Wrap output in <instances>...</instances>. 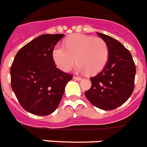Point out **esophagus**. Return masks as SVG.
<instances>
[{
	"instance_id": "esophagus-1",
	"label": "esophagus",
	"mask_w": 147,
	"mask_h": 147,
	"mask_svg": "<svg viewBox=\"0 0 147 147\" xmlns=\"http://www.w3.org/2000/svg\"><path fill=\"white\" fill-rule=\"evenodd\" d=\"M73 78L74 79H76V80H78V81H79V80H81L82 79V77H80V76H74Z\"/></svg>"
}]
</instances>
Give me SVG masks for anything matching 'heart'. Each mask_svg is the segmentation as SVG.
I'll list each match as a JSON object with an SVG mask.
<instances>
[{
	"label": "heart",
	"instance_id": "obj_1",
	"mask_svg": "<svg viewBox=\"0 0 147 147\" xmlns=\"http://www.w3.org/2000/svg\"><path fill=\"white\" fill-rule=\"evenodd\" d=\"M109 56V47L103 39L82 34H71L65 39L64 46L57 45L52 50L54 62L61 71H69L76 61L78 71L91 75L103 69Z\"/></svg>",
	"mask_w": 147,
	"mask_h": 147
}]
</instances>
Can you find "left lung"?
I'll return each instance as SVG.
<instances>
[{"instance_id":"1","label":"left lung","mask_w":147,"mask_h":147,"mask_svg":"<svg viewBox=\"0 0 147 147\" xmlns=\"http://www.w3.org/2000/svg\"><path fill=\"white\" fill-rule=\"evenodd\" d=\"M109 47L108 62L102 71L90 78L91 88L85 96L93 106L113 110L123 105L134 90L136 65L130 51L112 37L97 33Z\"/></svg>"}]
</instances>
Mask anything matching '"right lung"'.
Here are the masks:
<instances>
[{
  "instance_id": "1",
  "label": "right lung",
  "mask_w": 147,
  "mask_h": 147,
  "mask_svg": "<svg viewBox=\"0 0 147 147\" xmlns=\"http://www.w3.org/2000/svg\"><path fill=\"white\" fill-rule=\"evenodd\" d=\"M63 36L42 34L34 38L19 50L11 65V88L22 108L34 115L52 113L73 77L58 69L52 59L54 47Z\"/></svg>"
}]
</instances>
